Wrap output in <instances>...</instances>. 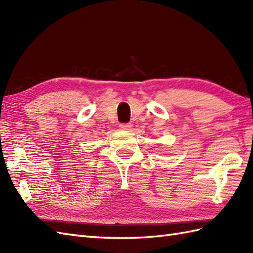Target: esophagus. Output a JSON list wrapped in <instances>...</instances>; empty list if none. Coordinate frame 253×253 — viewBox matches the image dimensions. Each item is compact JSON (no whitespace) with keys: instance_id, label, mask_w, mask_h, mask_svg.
Masks as SVG:
<instances>
[{"instance_id":"1","label":"esophagus","mask_w":253,"mask_h":253,"mask_svg":"<svg viewBox=\"0 0 253 253\" xmlns=\"http://www.w3.org/2000/svg\"><path fill=\"white\" fill-rule=\"evenodd\" d=\"M131 127H132L131 124H121L120 125V128L122 130H130Z\"/></svg>"}]
</instances>
